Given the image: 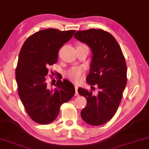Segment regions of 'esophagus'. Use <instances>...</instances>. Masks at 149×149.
<instances>
[{
  "mask_svg": "<svg viewBox=\"0 0 149 149\" xmlns=\"http://www.w3.org/2000/svg\"><path fill=\"white\" fill-rule=\"evenodd\" d=\"M74 87H75V96H77V95H78V92H77V89H78V86H77V84H75Z\"/></svg>",
  "mask_w": 149,
  "mask_h": 149,
  "instance_id": "34e87169",
  "label": "esophagus"
}]
</instances>
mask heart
I'll return each mask as SVG.
<instances>
[{
    "label": "heart",
    "instance_id": "b5f03b06",
    "mask_svg": "<svg viewBox=\"0 0 149 149\" xmlns=\"http://www.w3.org/2000/svg\"><path fill=\"white\" fill-rule=\"evenodd\" d=\"M82 74V69L78 67H74L69 70L66 72V75L69 78L75 81H78Z\"/></svg>",
    "mask_w": 149,
    "mask_h": 149
}]
</instances>
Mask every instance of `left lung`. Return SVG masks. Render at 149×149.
<instances>
[{
  "label": "left lung",
  "instance_id": "8db88e82",
  "mask_svg": "<svg viewBox=\"0 0 149 149\" xmlns=\"http://www.w3.org/2000/svg\"><path fill=\"white\" fill-rule=\"evenodd\" d=\"M74 37L91 49L92 57L86 81L99 90L94 95L92 91L78 88L79 94L87 100L81 116L90 125H102L113 117L123 97L127 81L125 59L116 39L105 31H78Z\"/></svg>",
  "mask_w": 149,
  "mask_h": 149
}]
</instances>
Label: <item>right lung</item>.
<instances>
[{
  "label": "right lung",
  "instance_id": "right-lung-1",
  "mask_svg": "<svg viewBox=\"0 0 149 149\" xmlns=\"http://www.w3.org/2000/svg\"><path fill=\"white\" fill-rule=\"evenodd\" d=\"M75 30L61 31L55 29L39 31L26 40L20 51L15 72L18 94L26 112L38 124L52 123L60 106L75 94L68 79L59 76L55 88L48 86L47 68L57 62L59 49L72 39Z\"/></svg>",
  "mask_w": 149,
  "mask_h": 149
}]
</instances>
